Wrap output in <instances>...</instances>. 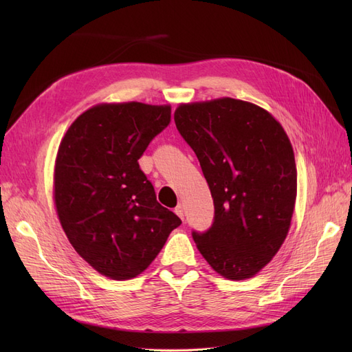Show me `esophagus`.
<instances>
[{
  "mask_svg": "<svg viewBox=\"0 0 352 352\" xmlns=\"http://www.w3.org/2000/svg\"><path fill=\"white\" fill-rule=\"evenodd\" d=\"M175 212H176V214H177L180 219L184 220V217H185V208H184V206L179 204V206L175 208Z\"/></svg>",
  "mask_w": 352,
  "mask_h": 352,
  "instance_id": "esophagus-1",
  "label": "esophagus"
}]
</instances>
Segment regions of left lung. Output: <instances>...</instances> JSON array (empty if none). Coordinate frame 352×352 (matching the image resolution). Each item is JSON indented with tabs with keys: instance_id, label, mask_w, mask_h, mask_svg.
<instances>
[{
	"instance_id": "left-lung-1",
	"label": "left lung",
	"mask_w": 352,
	"mask_h": 352,
	"mask_svg": "<svg viewBox=\"0 0 352 352\" xmlns=\"http://www.w3.org/2000/svg\"><path fill=\"white\" fill-rule=\"evenodd\" d=\"M175 123L198 157L214 221L192 236L212 270L250 279L285 242L296 199V166L282 124L258 105L229 97L180 104Z\"/></svg>"
}]
</instances>
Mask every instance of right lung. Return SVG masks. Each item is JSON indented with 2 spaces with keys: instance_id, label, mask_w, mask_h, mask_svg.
Wrapping results in <instances>:
<instances>
[{
  "instance_id": "obj_1",
  "label": "right lung",
  "mask_w": 352,
  "mask_h": 352,
  "mask_svg": "<svg viewBox=\"0 0 352 352\" xmlns=\"http://www.w3.org/2000/svg\"><path fill=\"white\" fill-rule=\"evenodd\" d=\"M170 114L168 104H97L60 142L54 166L60 225L74 251L105 278H136L182 223L158 204L138 164Z\"/></svg>"
}]
</instances>
